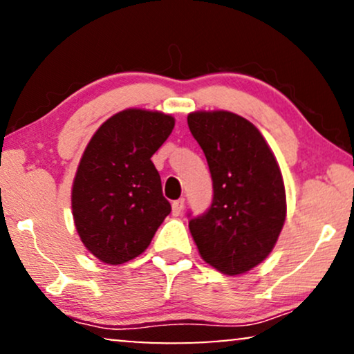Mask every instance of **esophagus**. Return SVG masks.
Masks as SVG:
<instances>
[{
  "mask_svg": "<svg viewBox=\"0 0 354 354\" xmlns=\"http://www.w3.org/2000/svg\"><path fill=\"white\" fill-rule=\"evenodd\" d=\"M183 203H185V200L183 198H180V200H176L172 203V214L174 216H178L183 209Z\"/></svg>",
  "mask_w": 354,
  "mask_h": 354,
  "instance_id": "obj_1",
  "label": "esophagus"
}]
</instances>
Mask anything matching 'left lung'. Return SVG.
<instances>
[{
	"instance_id": "left-lung-1",
	"label": "left lung",
	"mask_w": 354,
	"mask_h": 354,
	"mask_svg": "<svg viewBox=\"0 0 354 354\" xmlns=\"http://www.w3.org/2000/svg\"><path fill=\"white\" fill-rule=\"evenodd\" d=\"M205 153L214 198L206 214L188 222L200 256L225 275L251 270L270 254L287 217L279 162L250 120L230 111L188 114Z\"/></svg>"
}]
</instances>
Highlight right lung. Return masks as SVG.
Segmentation results:
<instances>
[{
  "instance_id": "1",
  "label": "right lung",
  "mask_w": 354,
  "mask_h": 354,
  "mask_svg": "<svg viewBox=\"0 0 354 354\" xmlns=\"http://www.w3.org/2000/svg\"><path fill=\"white\" fill-rule=\"evenodd\" d=\"M171 114L130 108L111 115L86 145L72 182L82 243L101 263L135 259L171 212L151 156L172 133Z\"/></svg>"
}]
</instances>
